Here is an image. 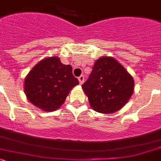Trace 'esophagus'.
<instances>
[{"label": "esophagus", "mask_w": 161, "mask_h": 161, "mask_svg": "<svg viewBox=\"0 0 161 161\" xmlns=\"http://www.w3.org/2000/svg\"><path fill=\"white\" fill-rule=\"evenodd\" d=\"M79 81L80 84H82L83 82H84V76L83 75H81V76L79 77Z\"/></svg>", "instance_id": "1"}]
</instances>
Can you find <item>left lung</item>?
Returning a JSON list of instances; mask_svg holds the SVG:
<instances>
[{"label":"left lung","instance_id":"1","mask_svg":"<svg viewBox=\"0 0 161 161\" xmlns=\"http://www.w3.org/2000/svg\"><path fill=\"white\" fill-rule=\"evenodd\" d=\"M134 84L132 76L119 62L113 57H103L96 61L82 88L95 111L113 114L129 100Z\"/></svg>","mask_w":161,"mask_h":161}]
</instances>
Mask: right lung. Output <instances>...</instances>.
<instances>
[{"mask_svg":"<svg viewBox=\"0 0 161 161\" xmlns=\"http://www.w3.org/2000/svg\"><path fill=\"white\" fill-rule=\"evenodd\" d=\"M79 83L72 67L56 57L39 62L25 79L24 90L31 103L46 112L57 110L69 91Z\"/></svg>","mask_w":161,"mask_h":161,"instance_id":"1","label":"right lung"}]
</instances>
